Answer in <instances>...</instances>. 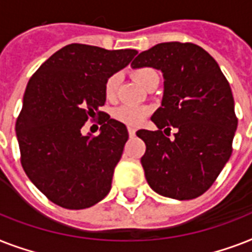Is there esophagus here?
I'll return each mask as SVG.
<instances>
[{
    "mask_svg": "<svg viewBox=\"0 0 252 252\" xmlns=\"http://www.w3.org/2000/svg\"><path fill=\"white\" fill-rule=\"evenodd\" d=\"M128 133H129V136H134V134H136V128H133V126H128Z\"/></svg>",
    "mask_w": 252,
    "mask_h": 252,
    "instance_id": "34e87169",
    "label": "esophagus"
}]
</instances>
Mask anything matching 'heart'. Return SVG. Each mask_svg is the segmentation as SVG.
Returning <instances> with one entry per match:
<instances>
[{"label":"heart","mask_w":252,"mask_h":252,"mask_svg":"<svg viewBox=\"0 0 252 252\" xmlns=\"http://www.w3.org/2000/svg\"><path fill=\"white\" fill-rule=\"evenodd\" d=\"M157 74V72L152 68H140L136 69L133 72L134 80L137 81L138 84L144 86L145 82L149 80L150 77H153ZM119 87V76L114 74L111 76L106 82L104 86V93L108 99H114L116 96ZM152 112V108L148 106H132V104H124V106L118 107L114 111V116L116 120L128 124V126H140L141 123H144L148 116Z\"/></svg>","instance_id":"1"}]
</instances>
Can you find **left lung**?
I'll use <instances>...</instances> for the list:
<instances>
[{
    "label": "left lung",
    "mask_w": 252,
    "mask_h": 252,
    "mask_svg": "<svg viewBox=\"0 0 252 252\" xmlns=\"http://www.w3.org/2000/svg\"><path fill=\"white\" fill-rule=\"evenodd\" d=\"M130 65L158 69L165 80L161 107L152 116L158 130L137 132L146 145L141 165L148 184L176 200L203 195L233 152L238 120L230 85L215 59L192 43L154 45ZM171 126L177 133L170 139Z\"/></svg>",
    "instance_id": "left-lung-1"
}]
</instances>
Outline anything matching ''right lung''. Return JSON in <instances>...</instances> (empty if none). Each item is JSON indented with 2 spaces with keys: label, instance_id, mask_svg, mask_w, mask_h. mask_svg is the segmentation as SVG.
Masks as SVG:
<instances>
[{
  "label": "right lung",
  "instance_id": "1",
  "mask_svg": "<svg viewBox=\"0 0 252 252\" xmlns=\"http://www.w3.org/2000/svg\"><path fill=\"white\" fill-rule=\"evenodd\" d=\"M136 55V49L74 43L53 53L30 78L15 124L21 162L52 203L85 209L110 192L128 130L99 107L106 102L107 80ZM95 114L101 132L84 135L82 126Z\"/></svg>",
  "mask_w": 252,
  "mask_h": 252
}]
</instances>
